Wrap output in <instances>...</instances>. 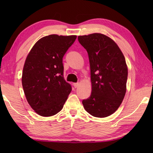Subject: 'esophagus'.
<instances>
[{"label": "esophagus", "mask_w": 153, "mask_h": 153, "mask_svg": "<svg viewBox=\"0 0 153 153\" xmlns=\"http://www.w3.org/2000/svg\"><path fill=\"white\" fill-rule=\"evenodd\" d=\"M79 83H74V87H75V88H77V87L79 86Z\"/></svg>", "instance_id": "esophagus-1"}]
</instances>
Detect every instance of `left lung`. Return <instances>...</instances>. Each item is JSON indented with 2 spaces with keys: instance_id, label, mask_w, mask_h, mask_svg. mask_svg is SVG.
I'll use <instances>...</instances> for the list:
<instances>
[{
  "instance_id": "8db88e82",
  "label": "left lung",
  "mask_w": 153,
  "mask_h": 153,
  "mask_svg": "<svg viewBox=\"0 0 153 153\" xmlns=\"http://www.w3.org/2000/svg\"><path fill=\"white\" fill-rule=\"evenodd\" d=\"M88 53L91 95L82 103L90 114L105 118L115 112L126 92L128 68L118 45L101 33L78 37Z\"/></svg>"
}]
</instances>
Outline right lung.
<instances>
[{
    "instance_id": "obj_1",
    "label": "right lung",
    "mask_w": 153,
    "mask_h": 153,
    "mask_svg": "<svg viewBox=\"0 0 153 153\" xmlns=\"http://www.w3.org/2000/svg\"><path fill=\"white\" fill-rule=\"evenodd\" d=\"M76 35H50L40 39L25 60L22 86L28 103L38 114L51 116L62 109L71 86L64 77L63 56Z\"/></svg>"
}]
</instances>
